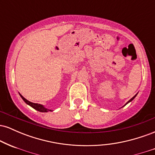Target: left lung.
<instances>
[{
  "label": "left lung",
  "instance_id": "8db88e82",
  "mask_svg": "<svg viewBox=\"0 0 155 155\" xmlns=\"http://www.w3.org/2000/svg\"><path fill=\"white\" fill-rule=\"evenodd\" d=\"M136 95H137V94H136V95H135V96H133V97H132V98H131V99H130V100H129L128 101H127V103H126V104H124L123 106H126V105H127V104H129V103H130V102H131V101H132L133 100V99H134V98H135V97H136Z\"/></svg>",
  "mask_w": 155,
  "mask_h": 155
}]
</instances>
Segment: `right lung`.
<instances>
[{
	"instance_id": "obj_1",
	"label": "right lung",
	"mask_w": 155,
	"mask_h": 155,
	"mask_svg": "<svg viewBox=\"0 0 155 155\" xmlns=\"http://www.w3.org/2000/svg\"><path fill=\"white\" fill-rule=\"evenodd\" d=\"M19 95H20V97H22V100L24 101L27 104L29 105L30 106H31L32 108H34V109L37 110V111H40V112H49V111H53V110L49 109V108H46L45 106H44V105L39 104H34V103H32V102H31V101H28V100H27V99L25 98V97H23V96L21 95V94H19Z\"/></svg>"
}]
</instances>
